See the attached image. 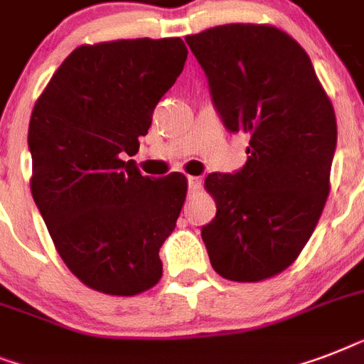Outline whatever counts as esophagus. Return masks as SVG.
<instances>
[{"label": "esophagus", "mask_w": 364, "mask_h": 364, "mask_svg": "<svg viewBox=\"0 0 364 364\" xmlns=\"http://www.w3.org/2000/svg\"><path fill=\"white\" fill-rule=\"evenodd\" d=\"M187 183H188V191H191V193H194V191H198V188L202 187V179H200V177L188 176Z\"/></svg>", "instance_id": "obj_1"}]
</instances>
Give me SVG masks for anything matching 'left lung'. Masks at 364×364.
<instances>
[{
	"mask_svg": "<svg viewBox=\"0 0 364 364\" xmlns=\"http://www.w3.org/2000/svg\"><path fill=\"white\" fill-rule=\"evenodd\" d=\"M228 132L249 136L247 162L210 173L217 213L202 227L211 266L232 282L285 270L328 196L336 117L306 50L272 26L225 24L185 37Z\"/></svg>",
	"mask_w": 364,
	"mask_h": 364,
	"instance_id": "1",
	"label": "left lung"
}]
</instances>
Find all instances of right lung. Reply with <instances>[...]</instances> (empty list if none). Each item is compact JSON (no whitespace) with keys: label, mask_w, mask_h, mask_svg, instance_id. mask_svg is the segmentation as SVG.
<instances>
[{"label":"right lung","mask_w":364,"mask_h":364,"mask_svg":"<svg viewBox=\"0 0 364 364\" xmlns=\"http://www.w3.org/2000/svg\"><path fill=\"white\" fill-rule=\"evenodd\" d=\"M187 60L176 39L85 45L62 62L31 111V194L65 266L90 289L132 296L159 283V251L181 213V173L134 166L160 98Z\"/></svg>","instance_id":"add662e5"}]
</instances>
